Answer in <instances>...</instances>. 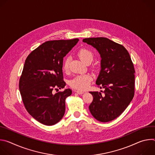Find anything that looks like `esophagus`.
I'll list each match as a JSON object with an SVG mask.
<instances>
[{
  "label": "esophagus",
  "instance_id": "obj_1",
  "mask_svg": "<svg viewBox=\"0 0 155 155\" xmlns=\"http://www.w3.org/2000/svg\"><path fill=\"white\" fill-rule=\"evenodd\" d=\"M75 93H77V94H83V93H84V92H83V91H78V90L75 91Z\"/></svg>",
  "mask_w": 155,
  "mask_h": 155
}]
</instances>
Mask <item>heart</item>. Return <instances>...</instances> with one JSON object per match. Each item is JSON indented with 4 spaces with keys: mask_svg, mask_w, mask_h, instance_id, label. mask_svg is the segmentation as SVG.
Returning <instances> with one entry per match:
<instances>
[{
    "mask_svg": "<svg viewBox=\"0 0 155 155\" xmlns=\"http://www.w3.org/2000/svg\"><path fill=\"white\" fill-rule=\"evenodd\" d=\"M77 55L79 58L84 63L91 62L93 59V53L87 48H82L80 49L77 53ZM70 58H66L63 62V69L65 71H68L69 68ZM93 80L91 75L89 74H84L78 75L75 77L70 81L71 86L74 89L78 91H84L90 86L91 82Z\"/></svg>",
    "mask_w": 155,
    "mask_h": 155,
    "instance_id": "1",
    "label": "heart"
}]
</instances>
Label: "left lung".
<instances>
[{
  "instance_id": "8db88e82",
  "label": "left lung",
  "mask_w": 155,
  "mask_h": 155,
  "mask_svg": "<svg viewBox=\"0 0 155 155\" xmlns=\"http://www.w3.org/2000/svg\"><path fill=\"white\" fill-rule=\"evenodd\" d=\"M83 41L92 45L101 54V70L96 83L105 89L104 95L90 92L93 97L90 111L101 122L112 121L124 111L134 97V64L122 45L107 38H87Z\"/></svg>"
}]
</instances>
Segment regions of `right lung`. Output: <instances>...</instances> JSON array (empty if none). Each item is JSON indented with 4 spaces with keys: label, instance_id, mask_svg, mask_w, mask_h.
I'll return each mask as SVG.
<instances>
[{
    "label": "right lung",
    "instance_id": "obj_1",
    "mask_svg": "<svg viewBox=\"0 0 155 155\" xmlns=\"http://www.w3.org/2000/svg\"><path fill=\"white\" fill-rule=\"evenodd\" d=\"M78 40L47 41L33 50L25 61L19 83L20 94L28 113L43 124L54 125L64 115L65 101L72 90L66 89L55 94L54 90L65 86L63 58Z\"/></svg>",
    "mask_w": 155,
    "mask_h": 155
}]
</instances>
